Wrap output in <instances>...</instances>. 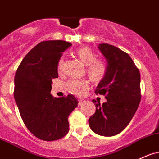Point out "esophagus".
<instances>
[{
	"label": "esophagus",
	"instance_id": "1",
	"mask_svg": "<svg viewBox=\"0 0 159 159\" xmlns=\"http://www.w3.org/2000/svg\"><path fill=\"white\" fill-rule=\"evenodd\" d=\"M85 102L84 99H78V106H81L84 102Z\"/></svg>",
	"mask_w": 159,
	"mask_h": 159
}]
</instances>
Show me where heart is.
Instances as JSON below:
<instances>
[{
	"mask_svg": "<svg viewBox=\"0 0 159 159\" xmlns=\"http://www.w3.org/2000/svg\"><path fill=\"white\" fill-rule=\"evenodd\" d=\"M75 53L81 62L87 66V73L92 80L97 81L103 78L106 71L105 63L102 61L96 60L95 54L90 48H78ZM62 63L63 59L61 58L58 62L59 70L62 69ZM68 86L74 93L81 94L89 88V82L86 79H71L68 82Z\"/></svg>",
	"mask_w": 159,
	"mask_h": 159,
	"instance_id": "1",
	"label": "heart"
}]
</instances>
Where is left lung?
I'll return each mask as SVG.
<instances>
[{
  "label": "left lung",
  "mask_w": 159,
  "mask_h": 159,
  "mask_svg": "<svg viewBox=\"0 0 159 159\" xmlns=\"http://www.w3.org/2000/svg\"><path fill=\"white\" fill-rule=\"evenodd\" d=\"M106 60V71L95 93L105 95L102 105L93 99L95 113L89 118L94 133L111 137L121 133L131 121L140 102V74L130 56L116 47L99 43Z\"/></svg>",
  "instance_id": "obj_1"
}]
</instances>
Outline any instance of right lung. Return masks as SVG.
<instances>
[{
    "label": "right lung",
    "instance_id": "obj_1",
    "mask_svg": "<svg viewBox=\"0 0 159 159\" xmlns=\"http://www.w3.org/2000/svg\"><path fill=\"white\" fill-rule=\"evenodd\" d=\"M71 45L64 41H47L32 48L21 62L14 78V98L22 121L31 134L45 141L57 140L69 132L70 113L78 101L72 94L53 97V78L58 62Z\"/></svg>",
    "mask_w": 159,
    "mask_h": 159
}]
</instances>
